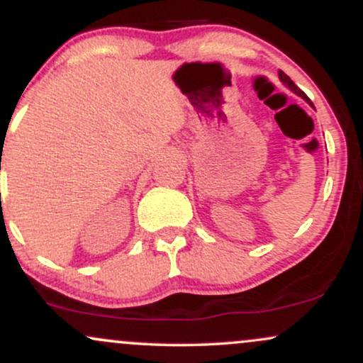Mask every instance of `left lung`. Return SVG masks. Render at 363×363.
Wrapping results in <instances>:
<instances>
[{
	"instance_id": "1",
	"label": "left lung",
	"mask_w": 363,
	"mask_h": 363,
	"mask_svg": "<svg viewBox=\"0 0 363 363\" xmlns=\"http://www.w3.org/2000/svg\"><path fill=\"white\" fill-rule=\"evenodd\" d=\"M278 77H280V80H281L283 83H285V85H286V86H289V89H290L291 91H294V94H297V95H298V97L306 99V101H307V102H309V104H311V106H312V102L309 101V97H307V95H306V94H303V91H302L301 89H298V86H297V85H295V83H294V82H291V80H290V77H286V74H285V73H283V72H278Z\"/></svg>"
}]
</instances>
